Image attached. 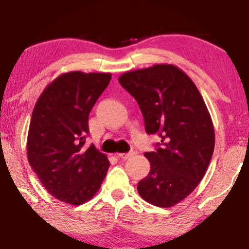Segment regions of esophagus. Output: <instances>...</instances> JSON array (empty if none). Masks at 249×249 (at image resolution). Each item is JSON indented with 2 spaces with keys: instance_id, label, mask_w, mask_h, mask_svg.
Segmentation results:
<instances>
[{
  "instance_id": "esophagus-1",
  "label": "esophagus",
  "mask_w": 249,
  "mask_h": 249,
  "mask_svg": "<svg viewBox=\"0 0 249 249\" xmlns=\"http://www.w3.org/2000/svg\"><path fill=\"white\" fill-rule=\"evenodd\" d=\"M136 154V153L135 152H129V153H118V157L119 158H122V159H124V160H126V159H129L130 157H132V155H135Z\"/></svg>"
}]
</instances>
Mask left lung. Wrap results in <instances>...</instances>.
I'll return each instance as SVG.
<instances>
[{
  "mask_svg": "<svg viewBox=\"0 0 249 249\" xmlns=\"http://www.w3.org/2000/svg\"><path fill=\"white\" fill-rule=\"evenodd\" d=\"M119 83L139 104L147 134L159 135L155 152L144 153L150 171L141 197L158 207L184 200L205 176L214 149V129L201 94L173 65L123 73Z\"/></svg>",
  "mask_w": 249,
  "mask_h": 249,
  "instance_id": "1",
  "label": "left lung"
}]
</instances>
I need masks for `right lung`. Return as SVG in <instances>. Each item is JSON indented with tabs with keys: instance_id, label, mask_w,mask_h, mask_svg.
<instances>
[{
	"instance_id": "add662e5",
	"label": "right lung",
	"mask_w": 249,
	"mask_h": 249,
	"mask_svg": "<svg viewBox=\"0 0 249 249\" xmlns=\"http://www.w3.org/2000/svg\"><path fill=\"white\" fill-rule=\"evenodd\" d=\"M110 73L61 74L35 105L27 135V159L49 194L71 205L89 201L109 161L94 144L85 147L89 113L109 84Z\"/></svg>"
}]
</instances>
